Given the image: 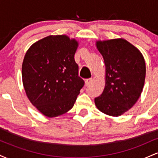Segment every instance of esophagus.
Listing matches in <instances>:
<instances>
[{
	"label": "esophagus",
	"mask_w": 158,
	"mask_h": 158,
	"mask_svg": "<svg viewBox=\"0 0 158 158\" xmlns=\"http://www.w3.org/2000/svg\"><path fill=\"white\" fill-rule=\"evenodd\" d=\"M91 81H92V79H86V80H85V86H88V85H90V83H91Z\"/></svg>",
	"instance_id": "1"
}]
</instances>
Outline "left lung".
I'll return each instance as SVG.
<instances>
[{
  "instance_id": "obj_1",
  "label": "left lung",
  "mask_w": 158,
  "mask_h": 158,
  "mask_svg": "<svg viewBox=\"0 0 158 158\" xmlns=\"http://www.w3.org/2000/svg\"><path fill=\"white\" fill-rule=\"evenodd\" d=\"M96 47L106 66L104 90L94 99L102 113L119 117L138 100L146 78V63L142 52L126 39L97 40Z\"/></svg>"
}]
</instances>
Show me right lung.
<instances>
[{
  "label": "right lung",
  "mask_w": 158,
  "mask_h": 158,
  "mask_svg": "<svg viewBox=\"0 0 158 158\" xmlns=\"http://www.w3.org/2000/svg\"><path fill=\"white\" fill-rule=\"evenodd\" d=\"M79 41L66 35L39 40L27 50L22 81L30 102L46 117H59L73 108L84 85L74 59Z\"/></svg>",
  "instance_id": "obj_1"
}]
</instances>
